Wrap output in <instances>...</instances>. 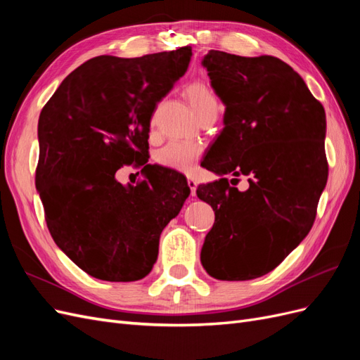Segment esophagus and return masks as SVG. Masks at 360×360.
Instances as JSON below:
<instances>
[{
	"instance_id": "obj_1",
	"label": "esophagus",
	"mask_w": 360,
	"mask_h": 360,
	"mask_svg": "<svg viewBox=\"0 0 360 360\" xmlns=\"http://www.w3.org/2000/svg\"><path fill=\"white\" fill-rule=\"evenodd\" d=\"M188 186L191 189V193L195 195V192H197V188H198V183H197V180H193L192 177H189L188 179Z\"/></svg>"
}]
</instances>
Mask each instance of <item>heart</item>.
I'll return each instance as SVG.
<instances>
[{
  "mask_svg": "<svg viewBox=\"0 0 360 360\" xmlns=\"http://www.w3.org/2000/svg\"><path fill=\"white\" fill-rule=\"evenodd\" d=\"M184 96L197 117L219 108L213 90L205 82H192L184 89ZM200 156V147L191 143H171L159 150L156 160L163 167L188 172Z\"/></svg>",
  "mask_w": 360,
  "mask_h": 360,
  "instance_id": "b5f03b06",
  "label": "heart"
}]
</instances>
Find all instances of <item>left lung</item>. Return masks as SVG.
I'll list each match as a JSON object with an SVG mask.
<instances>
[{
	"mask_svg": "<svg viewBox=\"0 0 360 360\" xmlns=\"http://www.w3.org/2000/svg\"><path fill=\"white\" fill-rule=\"evenodd\" d=\"M202 66L225 105L224 129L201 162L221 179L200 184L214 210L201 264L221 281L279 266L308 236L328 181L326 114L302 76L271 56L209 51ZM246 176L243 191L226 179Z\"/></svg>",
	"mask_w": 360,
	"mask_h": 360,
	"instance_id": "1",
	"label": "left lung"
}]
</instances>
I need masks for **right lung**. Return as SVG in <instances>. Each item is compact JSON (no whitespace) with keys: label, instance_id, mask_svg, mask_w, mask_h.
I'll return each mask as SVG.
<instances>
[{"label":"right lung","instance_id":"1","mask_svg":"<svg viewBox=\"0 0 360 360\" xmlns=\"http://www.w3.org/2000/svg\"><path fill=\"white\" fill-rule=\"evenodd\" d=\"M191 46L138 58L94 57L75 69L39 117L36 188L53 242L93 278L147 276L159 237L189 197L186 177L150 165V120L186 73ZM146 179L124 187L123 165Z\"/></svg>","mask_w":360,"mask_h":360}]
</instances>
